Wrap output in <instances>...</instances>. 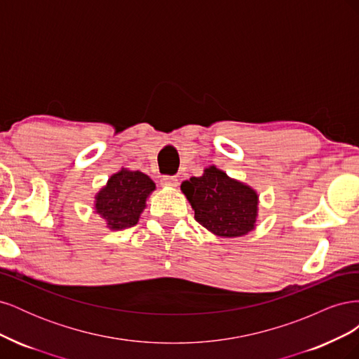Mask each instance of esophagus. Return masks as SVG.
Returning a JSON list of instances; mask_svg holds the SVG:
<instances>
[{
  "instance_id": "obj_1",
  "label": "esophagus",
  "mask_w": 359,
  "mask_h": 359,
  "mask_svg": "<svg viewBox=\"0 0 359 359\" xmlns=\"http://www.w3.org/2000/svg\"><path fill=\"white\" fill-rule=\"evenodd\" d=\"M161 186H165V187H177L178 186V180H177V177H173V175H165V177H161Z\"/></svg>"
}]
</instances>
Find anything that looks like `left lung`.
I'll return each instance as SVG.
<instances>
[{"mask_svg":"<svg viewBox=\"0 0 359 359\" xmlns=\"http://www.w3.org/2000/svg\"><path fill=\"white\" fill-rule=\"evenodd\" d=\"M194 210V219L206 229L224 238L248 233L257 215V194L243 182L229 178L215 166L202 177L181 184Z\"/></svg>","mask_w":359,"mask_h":359,"instance_id":"1","label":"left lung"}]
</instances>
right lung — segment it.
Wrapping results in <instances>:
<instances>
[{
  "mask_svg": "<svg viewBox=\"0 0 359 359\" xmlns=\"http://www.w3.org/2000/svg\"><path fill=\"white\" fill-rule=\"evenodd\" d=\"M154 189L156 184L145 173L121 170L112 175L97 194L95 210L112 231L132 227L137 223L148 194Z\"/></svg>",
  "mask_w": 359,
  "mask_h": 359,
  "instance_id": "obj_1",
  "label": "right lung"
}]
</instances>
